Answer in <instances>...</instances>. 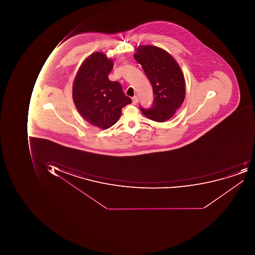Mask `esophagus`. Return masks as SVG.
<instances>
[{
  "label": "esophagus",
  "mask_w": 255,
  "mask_h": 255,
  "mask_svg": "<svg viewBox=\"0 0 255 255\" xmlns=\"http://www.w3.org/2000/svg\"><path fill=\"white\" fill-rule=\"evenodd\" d=\"M131 101H132V104L135 105V104H137V102H138V97H137L136 96L132 97V98H131Z\"/></svg>",
  "instance_id": "1"
}]
</instances>
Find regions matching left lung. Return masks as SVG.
<instances>
[{
	"label": "left lung",
	"mask_w": 255,
	"mask_h": 255,
	"mask_svg": "<svg viewBox=\"0 0 255 255\" xmlns=\"http://www.w3.org/2000/svg\"><path fill=\"white\" fill-rule=\"evenodd\" d=\"M134 54L152 86L154 102L151 108L141 109L149 120L163 123L173 117L185 100L183 73L175 59L163 49L140 45Z\"/></svg>",
	"instance_id": "8db88e82"
}]
</instances>
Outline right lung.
Here are the masks:
<instances>
[{
  "label": "right lung",
  "instance_id": "obj_1",
  "mask_svg": "<svg viewBox=\"0 0 255 255\" xmlns=\"http://www.w3.org/2000/svg\"><path fill=\"white\" fill-rule=\"evenodd\" d=\"M113 67L112 59L95 52L83 62L73 82V99L77 110L89 124L102 129L114 126L123 107L131 103L120 83L109 80Z\"/></svg>",
  "mask_w": 255,
  "mask_h": 255
}]
</instances>
